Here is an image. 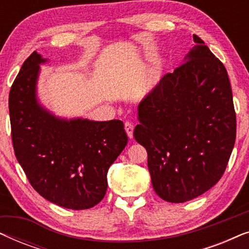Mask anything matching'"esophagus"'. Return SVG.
<instances>
[{
  "instance_id": "esophagus-1",
  "label": "esophagus",
  "mask_w": 249,
  "mask_h": 249,
  "mask_svg": "<svg viewBox=\"0 0 249 249\" xmlns=\"http://www.w3.org/2000/svg\"><path fill=\"white\" fill-rule=\"evenodd\" d=\"M124 130H125V132H127L128 137L132 138V136H134V124H132L131 122H129V121L124 122Z\"/></svg>"
}]
</instances>
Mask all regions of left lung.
<instances>
[{
	"label": "left lung",
	"instance_id": "8db88e82",
	"mask_svg": "<svg viewBox=\"0 0 249 249\" xmlns=\"http://www.w3.org/2000/svg\"><path fill=\"white\" fill-rule=\"evenodd\" d=\"M172 73L141 102L134 137L147 151L152 185L183 203L223 176L236 141V112L226 67L198 36Z\"/></svg>",
	"mask_w": 249,
	"mask_h": 249
}]
</instances>
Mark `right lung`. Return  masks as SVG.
<instances>
[{
    "mask_svg": "<svg viewBox=\"0 0 249 249\" xmlns=\"http://www.w3.org/2000/svg\"><path fill=\"white\" fill-rule=\"evenodd\" d=\"M33 52L23 62L9 94L13 149L33 188L56 205L87 210L107 189V171L128 137L120 120H63L36 98L39 64Z\"/></svg>",
    "mask_w": 249,
    "mask_h": 249,
    "instance_id": "right-lung-1",
    "label": "right lung"
}]
</instances>
